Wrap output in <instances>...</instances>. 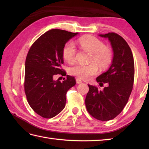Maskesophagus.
I'll return each instance as SVG.
<instances>
[{"label":"esophagus","mask_w":149,"mask_h":149,"mask_svg":"<svg viewBox=\"0 0 149 149\" xmlns=\"http://www.w3.org/2000/svg\"><path fill=\"white\" fill-rule=\"evenodd\" d=\"M76 83H77V84H81V83H83V81H81V79H79V78H77V79H76Z\"/></svg>","instance_id":"1"}]
</instances>
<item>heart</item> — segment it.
I'll list each match as a JSON object with an SVG mask.
<instances>
[{
  "instance_id": "obj_1",
  "label": "heart",
  "mask_w": 149,
  "mask_h": 149,
  "mask_svg": "<svg viewBox=\"0 0 149 149\" xmlns=\"http://www.w3.org/2000/svg\"><path fill=\"white\" fill-rule=\"evenodd\" d=\"M81 47L93 54L91 62L95 63L88 65L77 64L69 69V73L83 79H90L99 72V68L106 69L111 62L112 55L109 49L102 42L94 36H86L79 40ZM77 50L75 43L69 42L63 50V58L68 63H73L77 58ZM96 63V65L95 64Z\"/></svg>"
}]
</instances>
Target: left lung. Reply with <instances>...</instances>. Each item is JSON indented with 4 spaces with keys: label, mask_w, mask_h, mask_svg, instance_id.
Segmentation results:
<instances>
[{
    "label": "left lung",
    "mask_w": 149,
    "mask_h": 149,
    "mask_svg": "<svg viewBox=\"0 0 149 149\" xmlns=\"http://www.w3.org/2000/svg\"><path fill=\"white\" fill-rule=\"evenodd\" d=\"M99 36L109 41L113 58L109 68L96 79L100 86L105 83L107 86L100 90L88 84L85 104L95 118L107 121L118 115L127 102L134 83V63L130 47L122 36L114 33Z\"/></svg>",
    "instance_id": "obj_1"
}]
</instances>
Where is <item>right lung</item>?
I'll return each mask as SVG.
<instances>
[{"mask_svg": "<svg viewBox=\"0 0 149 149\" xmlns=\"http://www.w3.org/2000/svg\"><path fill=\"white\" fill-rule=\"evenodd\" d=\"M79 33L51 29L42 34L30 48L25 66V92L29 106L41 116L54 117L65 108L66 94L75 85L74 77L66 75L63 82L54 76L63 74V50Z\"/></svg>", "mask_w": 149, "mask_h": 149, "instance_id": "1", "label": "right lung"}]
</instances>
